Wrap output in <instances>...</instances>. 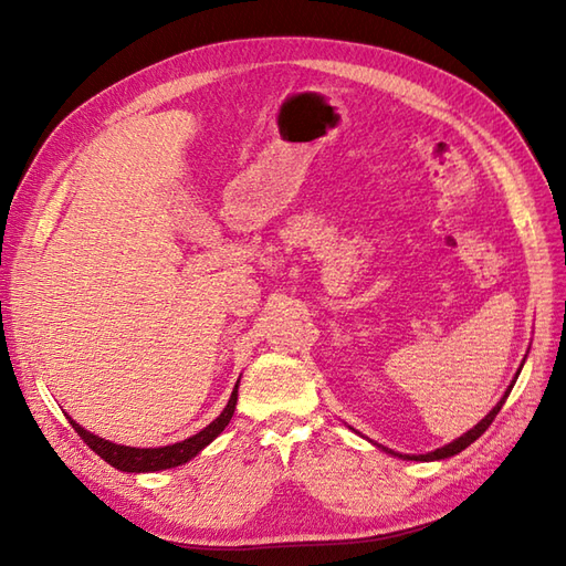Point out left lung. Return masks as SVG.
<instances>
[{"label":"left lung","instance_id":"obj_1","mask_svg":"<svg viewBox=\"0 0 566 566\" xmlns=\"http://www.w3.org/2000/svg\"><path fill=\"white\" fill-rule=\"evenodd\" d=\"M523 365H525V357H523V363H521V367H518V371H515V377H513V381L509 384V389H506V394L501 396V401L491 408V411L479 420V423L472 428V430H467L464 436H460L457 440H452V442H448V444H442V448H438V450H432V452H426V454H401V452H394V450H389V448H384V444H377V448L381 450V452H387V454H394V457H401V460H416V462H432V460H448V457H452V454H460L464 448H469V444H472L479 436H482V432L494 423V418L499 416V411H501V406L506 403V399H509V394H511V389H513V384H515V379H518V375H521V369H523Z\"/></svg>","mask_w":566,"mask_h":566}]
</instances>
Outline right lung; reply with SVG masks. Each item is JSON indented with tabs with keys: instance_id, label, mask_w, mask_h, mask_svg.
I'll return each mask as SVG.
<instances>
[{
	"instance_id": "right-lung-1",
	"label": "right lung",
	"mask_w": 566,
	"mask_h": 566,
	"mask_svg": "<svg viewBox=\"0 0 566 566\" xmlns=\"http://www.w3.org/2000/svg\"><path fill=\"white\" fill-rule=\"evenodd\" d=\"M238 384L231 391V399H228L226 408L221 411L219 418H213L211 423L199 430L197 436H191L182 442H175V444H165V448H128V444H116L112 440H104L99 436H94V432L84 430L80 423H75L70 416V426L75 428L77 436L90 444V448L97 452L106 464H112L116 469H122V472H163V469H172L189 462L191 457H197L203 448H207L209 442H213L216 438L221 436L223 428L231 423V418L235 413V403H238Z\"/></svg>"
}]
</instances>
